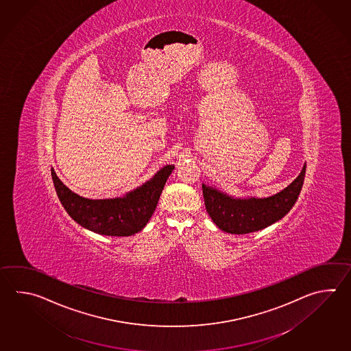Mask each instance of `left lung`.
<instances>
[{
    "instance_id": "obj_1",
    "label": "left lung",
    "mask_w": 351,
    "mask_h": 351,
    "mask_svg": "<svg viewBox=\"0 0 351 351\" xmlns=\"http://www.w3.org/2000/svg\"><path fill=\"white\" fill-rule=\"evenodd\" d=\"M306 165L293 182L269 197H232L215 187L202 184L206 211L219 229L229 234H250L279 221L293 208L300 195Z\"/></svg>"
}]
</instances>
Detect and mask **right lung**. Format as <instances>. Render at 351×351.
Listing matches in <instances>:
<instances>
[{"mask_svg": "<svg viewBox=\"0 0 351 351\" xmlns=\"http://www.w3.org/2000/svg\"><path fill=\"white\" fill-rule=\"evenodd\" d=\"M173 169V165H166L152 179L123 197L104 200L85 199L72 193L53 169H51V176L64 210L81 226L101 235L131 237L141 231L150 220Z\"/></svg>", "mask_w": 351, "mask_h": 351, "instance_id": "obj_1", "label": "right lung"}]
</instances>
